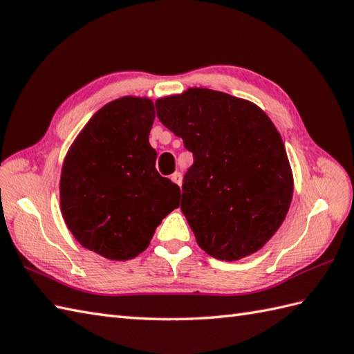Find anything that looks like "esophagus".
<instances>
[{"label": "esophagus", "instance_id": "obj_1", "mask_svg": "<svg viewBox=\"0 0 354 354\" xmlns=\"http://www.w3.org/2000/svg\"><path fill=\"white\" fill-rule=\"evenodd\" d=\"M171 180H174L175 184H178V185H180V180H183V176H180V174L179 171H175L174 175H171V178H170Z\"/></svg>", "mask_w": 354, "mask_h": 354}]
</instances>
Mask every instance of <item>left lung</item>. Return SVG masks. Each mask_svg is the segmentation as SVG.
Instances as JSON below:
<instances>
[{
  "mask_svg": "<svg viewBox=\"0 0 354 354\" xmlns=\"http://www.w3.org/2000/svg\"><path fill=\"white\" fill-rule=\"evenodd\" d=\"M155 106L193 152L180 209L199 248L220 261L258 252L283 223L294 192L273 122L254 104L209 88H188Z\"/></svg>",
  "mask_w": 354,
  "mask_h": 354,
  "instance_id": "left-lung-1",
  "label": "left lung"
}]
</instances>
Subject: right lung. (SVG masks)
Listing matches in <instances>:
<instances>
[{"mask_svg": "<svg viewBox=\"0 0 354 354\" xmlns=\"http://www.w3.org/2000/svg\"><path fill=\"white\" fill-rule=\"evenodd\" d=\"M147 97L125 96L93 114L66 155L60 207L72 235L106 259H133L179 207L180 190L155 169Z\"/></svg>", "mask_w": 354, "mask_h": 354, "instance_id": "add662e5", "label": "right lung"}]
</instances>
